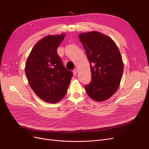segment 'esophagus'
Instances as JSON below:
<instances>
[{"label": "esophagus", "mask_w": 149, "mask_h": 149, "mask_svg": "<svg viewBox=\"0 0 149 149\" xmlns=\"http://www.w3.org/2000/svg\"><path fill=\"white\" fill-rule=\"evenodd\" d=\"M73 72L74 75H76V74H77V73H78V70L76 69V68H75V69L73 71Z\"/></svg>", "instance_id": "esophagus-1"}]
</instances>
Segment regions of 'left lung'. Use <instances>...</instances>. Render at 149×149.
<instances>
[{"instance_id":"obj_1","label":"left lung","mask_w":149,"mask_h":149,"mask_svg":"<svg viewBox=\"0 0 149 149\" xmlns=\"http://www.w3.org/2000/svg\"><path fill=\"white\" fill-rule=\"evenodd\" d=\"M79 38L89 61L91 82L84 86L92 100L104 101L118 89L124 63L119 49L111 37L100 31L81 33Z\"/></svg>"}]
</instances>
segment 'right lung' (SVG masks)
Returning a JSON list of instances; mask_svg holds the SVG:
<instances>
[{
  "mask_svg": "<svg viewBox=\"0 0 149 149\" xmlns=\"http://www.w3.org/2000/svg\"><path fill=\"white\" fill-rule=\"evenodd\" d=\"M65 35H47L39 40L25 64L30 86L41 100L48 103H56L64 97L73 75L64 67L57 54Z\"/></svg>",
  "mask_w": 149,
  "mask_h": 149,
  "instance_id": "obj_1",
  "label": "right lung"
}]
</instances>
